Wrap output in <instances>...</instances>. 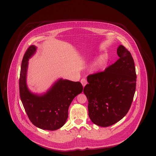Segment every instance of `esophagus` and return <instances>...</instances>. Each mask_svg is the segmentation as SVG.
I'll use <instances>...</instances> for the list:
<instances>
[{"label": "esophagus", "instance_id": "1", "mask_svg": "<svg viewBox=\"0 0 156 156\" xmlns=\"http://www.w3.org/2000/svg\"><path fill=\"white\" fill-rule=\"evenodd\" d=\"M81 83L82 84L83 87H84L86 85V84L87 83V80H86L85 78H83L81 80Z\"/></svg>", "mask_w": 156, "mask_h": 156}]
</instances>
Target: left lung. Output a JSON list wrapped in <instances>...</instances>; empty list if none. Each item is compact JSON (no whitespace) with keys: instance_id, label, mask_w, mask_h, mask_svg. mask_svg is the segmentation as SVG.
I'll return each mask as SVG.
<instances>
[{"instance_id":"8db88e82","label":"left lung","mask_w":156,"mask_h":156,"mask_svg":"<svg viewBox=\"0 0 156 156\" xmlns=\"http://www.w3.org/2000/svg\"><path fill=\"white\" fill-rule=\"evenodd\" d=\"M117 54L119 58L114 64L87 76L88 83L83 89L89 118L101 127L111 126L126 115L136 90V69L130 52L120 45Z\"/></svg>"}]
</instances>
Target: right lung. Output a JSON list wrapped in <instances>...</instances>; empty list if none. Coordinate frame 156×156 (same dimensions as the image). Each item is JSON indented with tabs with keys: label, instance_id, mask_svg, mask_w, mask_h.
Wrapping results in <instances>:
<instances>
[{
	"label": "right lung",
	"instance_id": "right-lung-1",
	"mask_svg": "<svg viewBox=\"0 0 156 156\" xmlns=\"http://www.w3.org/2000/svg\"><path fill=\"white\" fill-rule=\"evenodd\" d=\"M36 47L30 45L23 58L19 78L20 97L31 122L37 127L55 130L63 126L68 116V108L75 97L81 94L80 82L59 79L43 95L31 93L26 84L28 61Z\"/></svg>",
	"mask_w": 156,
	"mask_h": 156
}]
</instances>
